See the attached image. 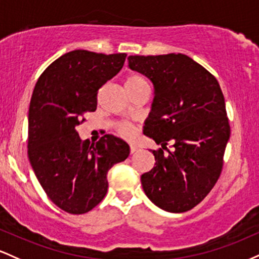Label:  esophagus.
I'll use <instances>...</instances> for the list:
<instances>
[{"instance_id": "esophagus-1", "label": "esophagus", "mask_w": 259, "mask_h": 259, "mask_svg": "<svg viewBox=\"0 0 259 259\" xmlns=\"http://www.w3.org/2000/svg\"><path fill=\"white\" fill-rule=\"evenodd\" d=\"M137 149H138V148L136 147V145H133V144H131V145H130V152H131V154L135 153L136 150H137Z\"/></svg>"}]
</instances>
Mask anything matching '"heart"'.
<instances>
[{"mask_svg": "<svg viewBox=\"0 0 259 259\" xmlns=\"http://www.w3.org/2000/svg\"><path fill=\"white\" fill-rule=\"evenodd\" d=\"M142 82H144V80L141 77H138V75H131L124 82V88H130V87H133ZM117 132L122 137L132 138L136 133V128L132 124L127 123V122H121V123L117 124Z\"/></svg>", "mask_w": 259, "mask_h": 259, "instance_id": "1", "label": "heart"}]
</instances>
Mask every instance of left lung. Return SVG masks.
<instances>
[{
  "instance_id": "8db88e82",
  "label": "left lung",
  "mask_w": 259,
  "mask_h": 259,
  "mask_svg": "<svg viewBox=\"0 0 259 259\" xmlns=\"http://www.w3.org/2000/svg\"><path fill=\"white\" fill-rule=\"evenodd\" d=\"M128 66L153 83L144 135L161 145L153 150L155 166L141 177L144 193L156 207L184 213L205 198L222 174L230 138L223 92L210 72L182 54L136 55Z\"/></svg>"
}]
</instances>
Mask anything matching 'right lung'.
Instances as JSON below:
<instances>
[{
    "label": "right lung",
    "mask_w": 259,
    "mask_h": 259,
    "mask_svg": "<svg viewBox=\"0 0 259 259\" xmlns=\"http://www.w3.org/2000/svg\"><path fill=\"white\" fill-rule=\"evenodd\" d=\"M126 54L74 50L51 63L35 84L28 116V156L42 190L69 214L88 213L107 192V172L130 145L105 135L82 142L77 126L97 110L98 91L121 71Z\"/></svg>",
    "instance_id": "add662e5"
}]
</instances>
